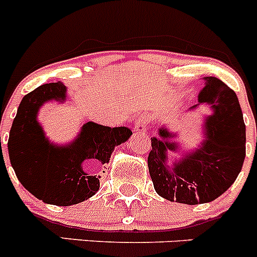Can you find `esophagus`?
I'll use <instances>...</instances> for the list:
<instances>
[{
  "label": "esophagus",
  "mask_w": 257,
  "mask_h": 257,
  "mask_svg": "<svg viewBox=\"0 0 257 257\" xmlns=\"http://www.w3.org/2000/svg\"><path fill=\"white\" fill-rule=\"evenodd\" d=\"M147 123H148L147 117H145V115H140L139 118H136L134 128H135L136 133H143V131L147 130Z\"/></svg>",
  "instance_id": "1"
}]
</instances>
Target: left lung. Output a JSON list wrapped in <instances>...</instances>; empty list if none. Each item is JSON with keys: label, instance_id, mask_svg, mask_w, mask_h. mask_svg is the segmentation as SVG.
Wrapping results in <instances>:
<instances>
[{"label": "left lung", "instance_id": "1", "mask_svg": "<svg viewBox=\"0 0 257 257\" xmlns=\"http://www.w3.org/2000/svg\"><path fill=\"white\" fill-rule=\"evenodd\" d=\"M206 86L198 104H208L212 114L206 118V140L174 166L167 165V151L176 152L174 134L166 127L152 138L148 167L154 189L162 198L185 205L216 199L234 183L246 157V126L235 92L216 77H205Z\"/></svg>", "mask_w": 257, "mask_h": 257}]
</instances>
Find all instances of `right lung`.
Listing matches in <instances>:
<instances>
[{
  "label": "right lung",
  "instance_id": "1",
  "mask_svg": "<svg viewBox=\"0 0 257 257\" xmlns=\"http://www.w3.org/2000/svg\"><path fill=\"white\" fill-rule=\"evenodd\" d=\"M65 92L67 87L55 82L27 94L14 118L8 143L18 180L36 198L55 206L77 205L94 196L100 187V176L83 170L82 163L96 160L105 165L115 147L133 135L128 127L112 128L87 122L72 144H50L37 122L38 109L52 99L64 100Z\"/></svg>",
  "mask_w": 257,
  "mask_h": 257
}]
</instances>
